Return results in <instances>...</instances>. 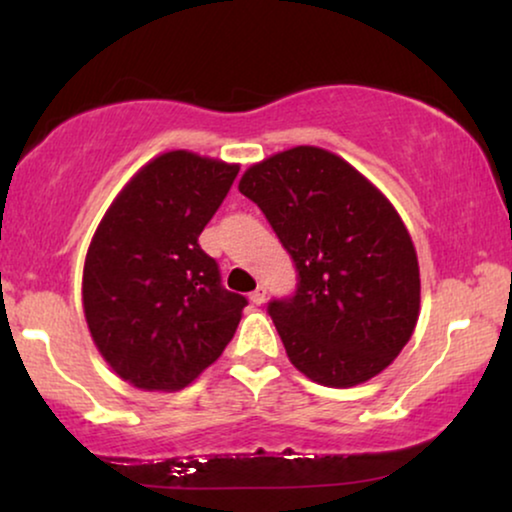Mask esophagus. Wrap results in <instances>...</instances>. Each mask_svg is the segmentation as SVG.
<instances>
[{"mask_svg":"<svg viewBox=\"0 0 512 512\" xmlns=\"http://www.w3.org/2000/svg\"><path fill=\"white\" fill-rule=\"evenodd\" d=\"M265 293H268V291H265V286L261 284L256 291H251V296H249L251 303H254V305H263V303H265Z\"/></svg>","mask_w":512,"mask_h":512,"instance_id":"34e87169","label":"esophagus"}]
</instances>
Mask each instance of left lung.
I'll use <instances>...</instances> for the list:
<instances>
[{"label":"left lung","mask_w":512,"mask_h":512,"mask_svg":"<svg viewBox=\"0 0 512 512\" xmlns=\"http://www.w3.org/2000/svg\"><path fill=\"white\" fill-rule=\"evenodd\" d=\"M256 202L296 265V291L272 298L286 354L324 387L382 373L415 331L419 265L401 216L352 165L296 146L249 167Z\"/></svg>","instance_id":"left-lung-1"}]
</instances>
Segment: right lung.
I'll return each mask as SVG.
<instances>
[{
    "instance_id": "1",
    "label": "right lung",
    "mask_w": 512,
    "mask_h": 512,
    "mask_svg": "<svg viewBox=\"0 0 512 512\" xmlns=\"http://www.w3.org/2000/svg\"><path fill=\"white\" fill-rule=\"evenodd\" d=\"M240 172L170 151L142 167L104 214L83 268L97 349L139 389L177 391L219 359L247 298L221 284L198 237Z\"/></svg>"
}]
</instances>
